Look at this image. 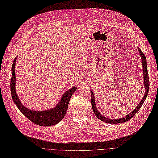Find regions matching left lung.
<instances>
[{"mask_svg":"<svg viewBox=\"0 0 158 158\" xmlns=\"http://www.w3.org/2000/svg\"><path fill=\"white\" fill-rule=\"evenodd\" d=\"M138 51L139 52L140 56H141V61H142V65H143V78H144V89L146 90L145 94L142 98L141 101L140 102V103L138 104L137 107L134 109L132 112H131L129 114L126 115V116H124L123 118H118V119H109L106 117H105L104 116L102 115L98 111V109L96 108V104H95V98H94V95L93 94L92 91H90V94H91V103H92V110L94 111L95 115L96 117L100 119V120L106 122V123L109 124H118V123H123V122H125L127 120H129L131 119L133 116L135 115L138 110L141 109L142 107L143 104L144 102V100H146V98H147L148 90H149V87H150V83H149V77H148V70H147V59H146V57L143 54V52L141 51V49L140 48H138Z\"/></svg>","mask_w":158,"mask_h":158,"instance_id":"obj_1","label":"left lung"}]
</instances>
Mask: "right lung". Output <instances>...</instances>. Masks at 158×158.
<instances>
[{
    "instance_id": "obj_1",
    "label": "right lung",
    "mask_w": 158,
    "mask_h": 158,
    "mask_svg": "<svg viewBox=\"0 0 158 158\" xmlns=\"http://www.w3.org/2000/svg\"><path fill=\"white\" fill-rule=\"evenodd\" d=\"M17 58V56L15 58L13 62L12 68H11V79L10 83L11 95L15 106L28 119L37 125L41 126H49L59 123L60 120L65 116L70 98L74 92L77 89V87H72L66 92H64L59 103L54 108L42 110V111L41 110L36 111V110L28 109L23 106L16 94L15 68Z\"/></svg>"
}]
</instances>
